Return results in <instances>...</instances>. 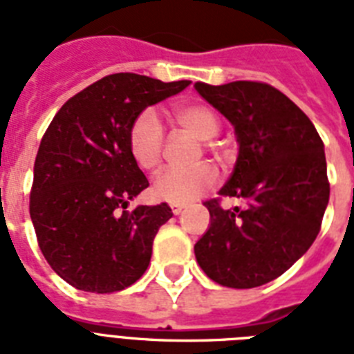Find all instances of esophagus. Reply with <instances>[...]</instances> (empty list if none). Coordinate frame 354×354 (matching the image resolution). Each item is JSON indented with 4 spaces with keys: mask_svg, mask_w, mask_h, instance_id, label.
<instances>
[{
    "mask_svg": "<svg viewBox=\"0 0 354 354\" xmlns=\"http://www.w3.org/2000/svg\"><path fill=\"white\" fill-rule=\"evenodd\" d=\"M183 209H185V205L183 204H171V211L174 213V215H180Z\"/></svg>",
    "mask_w": 354,
    "mask_h": 354,
    "instance_id": "34e87169",
    "label": "esophagus"
}]
</instances>
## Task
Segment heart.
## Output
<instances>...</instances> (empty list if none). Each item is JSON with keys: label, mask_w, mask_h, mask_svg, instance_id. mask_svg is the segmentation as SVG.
<instances>
[{"label": "heart", "mask_w": 354, "mask_h": 354, "mask_svg": "<svg viewBox=\"0 0 354 354\" xmlns=\"http://www.w3.org/2000/svg\"><path fill=\"white\" fill-rule=\"evenodd\" d=\"M176 122L187 133L200 141H211L218 136L222 128V119L215 108L207 102L191 101L178 104L172 110ZM165 147V133L160 119L152 110H143L138 113L128 128V150L133 161L143 171H154L163 158ZM216 160L227 163L230 154L221 149H211ZM218 183V172L209 163L194 167V169H167L158 174L152 183V194L158 200L172 202V204H187L198 198L200 194L207 193Z\"/></svg>", "instance_id": "b5f03b06"}]
</instances>
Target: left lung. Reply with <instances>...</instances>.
Masks as SVG:
<instances>
[{
  "instance_id": "1",
  "label": "left lung",
  "mask_w": 354,
  "mask_h": 354,
  "mask_svg": "<svg viewBox=\"0 0 354 354\" xmlns=\"http://www.w3.org/2000/svg\"><path fill=\"white\" fill-rule=\"evenodd\" d=\"M194 88L233 122L239 138L232 178L221 196L204 202L211 226L194 255L218 285L261 286L285 274L318 236L329 204L324 141L313 121L266 82ZM222 198L245 205L226 210Z\"/></svg>"
}]
</instances>
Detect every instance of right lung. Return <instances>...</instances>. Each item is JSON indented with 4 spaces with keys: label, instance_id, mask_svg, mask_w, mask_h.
Listing matches in <instances>:
<instances>
[{
    "label": "right lung",
    "instance_id": "obj_1",
    "mask_svg": "<svg viewBox=\"0 0 354 354\" xmlns=\"http://www.w3.org/2000/svg\"><path fill=\"white\" fill-rule=\"evenodd\" d=\"M187 86L108 75L66 101L47 127L29 213L46 261L75 288L112 294L145 274L156 233L172 211L165 202L127 211L128 200L149 187L128 150V128L145 108Z\"/></svg>",
    "mask_w": 354,
    "mask_h": 354
}]
</instances>
